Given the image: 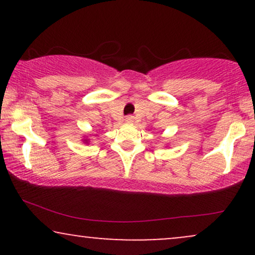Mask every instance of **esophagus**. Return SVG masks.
Here are the masks:
<instances>
[{"mask_svg":"<svg viewBox=\"0 0 255 255\" xmlns=\"http://www.w3.org/2000/svg\"><path fill=\"white\" fill-rule=\"evenodd\" d=\"M126 121H127L128 124H131V122H134V116H127V118H126Z\"/></svg>","mask_w":255,"mask_h":255,"instance_id":"1","label":"esophagus"}]
</instances>
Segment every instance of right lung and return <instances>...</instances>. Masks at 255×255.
<instances>
[{
	"instance_id": "add662e5",
	"label": "right lung",
	"mask_w": 255,
	"mask_h": 255,
	"mask_svg": "<svg viewBox=\"0 0 255 255\" xmlns=\"http://www.w3.org/2000/svg\"><path fill=\"white\" fill-rule=\"evenodd\" d=\"M84 141H85V142H87V141H89V140H87V139H84Z\"/></svg>"
}]
</instances>
